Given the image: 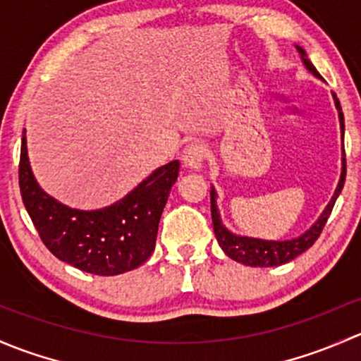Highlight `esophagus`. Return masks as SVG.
Instances as JSON below:
<instances>
[{"label": "esophagus", "mask_w": 361, "mask_h": 361, "mask_svg": "<svg viewBox=\"0 0 361 361\" xmlns=\"http://www.w3.org/2000/svg\"><path fill=\"white\" fill-rule=\"evenodd\" d=\"M207 156V146L203 142H200V140H196V142H191L188 144V146L182 149V163H184V166H188V169H192V170H200L203 166V159H205Z\"/></svg>", "instance_id": "34e87169"}]
</instances>
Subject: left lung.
Returning a JSON list of instances; mask_svg holds the SVG:
<instances>
[{
  "mask_svg": "<svg viewBox=\"0 0 361 361\" xmlns=\"http://www.w3.org/2000/svg\"><path fill=\"white\" fill-rule=\"evenodd\" d=\"M297 50L300 51L302 55L304 66L311 71L317 78L319 76V73L311 64L310 59H306V51L302 50L300 47H297ZM336 106L337 111H339V120H341V132L344 135V116L343 111H341V104L337 100L336 95ZM344 180H346V153L343 154V173H341V180L339 185H337L336 192H334L332 200L326 205L325 212L322 214V217L314 222V226L311 229H307L302 236L293 238V240L288 241H266V240H257V238H247V236H236L233 233H229L228 229L222 226L221 217H219V210L217 205H215V191L212 189L210 191V210H212V222H214V233L217 236L219 245H221L222 250L226 252L228 257H231L233 261L245 264V266H252V267H271V266H281L285 262H290L292 259H295L297 255H300L302 252H306L307 248L313 247L314 241L318 240V236L322 235L323 228H325L326 221H329L330 214H332V208L336 205L337 196L341 195L344 188Z\"/></svg>",
  "mask_w": 361,
  "mask_h": 361,
  "instance_id": "left-lung-1",
  "label": "left lung"
}]
</instances>
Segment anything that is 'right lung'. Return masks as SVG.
I'll use <instances>...</instances> for the list:
<instances>
[{"mask_svg": "<svg viewBox=\"0 0 361 361\" xmlns=\"http://www.w3.org/2000/svg\"><path fill=\"white\" fill-rule=\"evenodd\" d=\"M179 176V159L156 169L130 195L102 210L61 205L43 192L29 166L22 137L18 185L44 247L57 259L99 276L135 269L153 254L161 212Z\"/></svg>", "mask_w": 361, "mask_h": 361, "instance_id": "add662e5", "label": "right lung"}]
</instances>
